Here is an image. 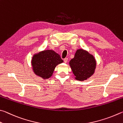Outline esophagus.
I'll list each match as a JSON object with an SVG mask.
<instances>
[{
    "instance_id": "1",
    "label": "esophagus",
    "mask_w": 123,
    "mask_h": 123,
    "mask_svg": "<svg viewBox=\"0 0 123 123\" xmlns=\"http://www.w3.org/2000/svg\"><path fill=\"white\" fill-rule=\"evenodd\" d=\"M68 58H65V59H64V63H67V62H68Z\"/></svg>"
}]
</instances>
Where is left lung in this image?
Here are the masks:
<instances>
[{
    "instance_id": "left-lung-1",
    "label": "left lung",
    "mask_w": 123,
    "mask_h": 123,
    "mask_svg": "<svg viewBox=\"0 0 123 123\" xmlns=\"http://www.w3.org/2000/svg\"><path fill=\"white\" fill-rule=\"evenodd\" d=\"M70 65L77 80H84L93 74L96 66V60L92 55L82 49H78Z\"/></svg>"
}]
</instances>
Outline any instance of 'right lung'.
Listing matches in <instances>:
<instances>
[{
  "label": "right lung",
  "mask_w": 123,
  "mask_h": 123,
  "mask_svg": "<svg viewBox=\"0 0 123 123\" xmlns=\"http://www.w3.org/2000/svg\"><path fill=\"white\" fill-rule=\"evenodd\" d=\"M63 62L59 54L53 50H45L33 56L32 65L37 75L47 79L52 75L55 66Z\"/></svg>",
  "instance_id": "1"
}]
</instances>
